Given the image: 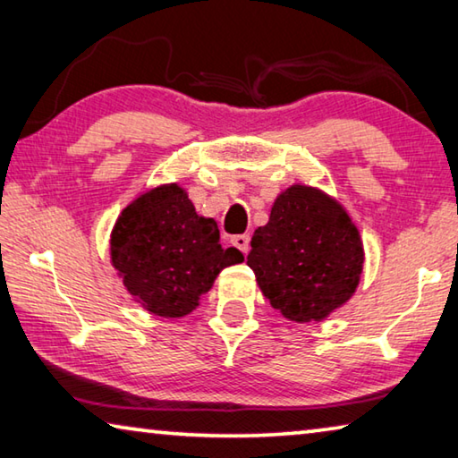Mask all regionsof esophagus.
<instances>
[{
  "instance_id": "esophagus-1",
  "label": "esophagus",
  "mask_w": 458,
  "mask_h": 458,
  "mask_svg": "<svg viewBox=\"0 0 458 458\" xmlns=\"http://www.w3.org/2000/svg\"><path fill=\"white\" fill-rule=\"evenodd\" d=\"M232 246H236L240 252L246 254L248 250H250V236L248 234H238V236H232Z\"/></svg>"
}]
</instances>
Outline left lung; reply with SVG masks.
<instances>
[{
    "label": "left lung",
    "instance_id": "1",
    "mask_svg": "<svg viewBox=\"0 0 458 458\" xmlns=\"http://www.w3.org/2000/svg\"><path fill=\"white\" fill-rule=\"evenodd\" d=\"M248 267L260 291L291 321H321L355 293L363 268L358 228L337 201L293 185L252 236Z\"/></svg>",
    "mask_w": 458,
    "mask_h": 458
}]
</instances>
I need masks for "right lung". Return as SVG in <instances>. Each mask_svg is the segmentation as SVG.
I'll use <instances>...</instances> for the list:
<instances>
[{
  "label": "right lung",
  "instance_id": "right-lung-1",
  "mask_svg": "<svg viewBox=\"0 0 458 458\" xmlns=\"http://www.w3.org/2000/svg\"><path fill=\"white\" fill-rule=\"evenodd\" d=\"M111 259L127 291L161 317L191 313L220 270L244 260L238 248H222L216 222L198 216L175 183L143 193L123 210Z\"/></svg>",
  "mask_w": 458,
  "mask_h": 458
}]
</instances>
